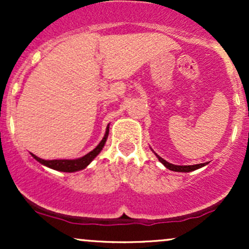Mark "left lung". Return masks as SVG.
I'll list each match as a JSON object with an SVG mask.
<instances>
[{"mask_svg":"<svg viewBox=\"0 0 249 249\" xmlns=\"http://www.w3.org/2000/svg\"><path fill=\"white\" fill-rule=\"evenodd\" d=\"M156 156L158 157L159 161H160L165 167L171 171H176V172H192V171H196L198 170V168L207 165V162H204V164H196V165H182V166L181 165H173L171 164V162L165 160V159H162L161 157L158 156V154H156Z\"/></svg>","mask_w":249,"mask_h":249,"instance_id":"obj_1","label":"left lung"}]
</instances>
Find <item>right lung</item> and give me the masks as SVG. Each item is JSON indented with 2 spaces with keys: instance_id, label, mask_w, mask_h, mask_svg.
<instances>
[{
  "instance_id": "right-lung-1",
  "label": "right lung",
  "mask_w": 249,
  "mask_h": 249,
  "mask_svg": "<svg viewBox=\"0 0 249 249\" xmlns=\"http://www.w3.org/2000/svg\"><path fill=\"white\" fill-rule=\"evenodd\" d=\"M107 136H108V125H107V132H105L104 138L102 139V142H99V144L96 146V148H93V150L91 151V152H89L88 154H85V156L81 157V158H77V159H55V160H44V159L38 158V157H36L35 154H33V153H31V156H33L37 161L41 162L42 165H44V166H48V167L53 168V170L61 171V172H76V171H81V170H83V168L87 167L88 165L90 164V162L92 161L93 159H95L99 153H101L102 148L104 147L105 142H107Z\"/></svg>"
}]
</instances>
